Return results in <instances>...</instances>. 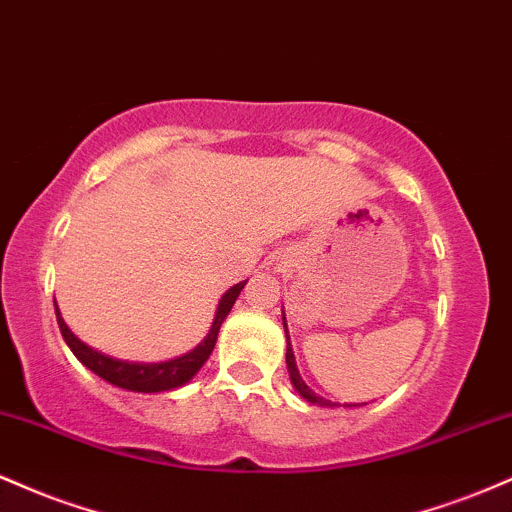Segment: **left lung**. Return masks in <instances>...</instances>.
Wrapping results in <instances>:
<instances>
[{
  "instance_id": "left-lung-1",
  "label": "left lung",
  "mask_w": 512,
  "mask_h": 512,
  "mask_svg": "<svg viewBox=\"0 0 512 512\" xmlns=\"http://www.w3.org/2000/svg\"><path fill=\"white\" fill-rule=\"evenodd\" d=\"M284 330H286V317H284ZM286 368H289L293 387H296V392L303 399H308L310 404H320V407H337V404L330 402V399L315 395V392L310 390L308 385H305V380L301 378V373H298V368H296V358H293V349H291V342H289V330H286ZM346 407H358V404H346Z\"/></svg>"
}]
</instances>
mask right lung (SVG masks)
I'll use <instances>...</instances> for the list:
<instances>
[{"instance_id": "add662e5", "label": "right lung", "mask_w": 512, "mask_h": 512, "mask_svg": "<svg viewBox=\"0 0 512 512\" xmlns=\"http://www.w3.org/2000/svg\"><path fill=\"white\" fill-rule=\"evenodd\" d=\"M248 284V279L240 281V284L231 286L226 293L221 296L219 308H216L214 322H211V330L207 337H204L202 344H197L195 349L187 351L178 358H170V361H161V363H137V361H120V358L105 356L101 351H96L93 346H88L81 342L76 334L69 330L67 322L62 320L60 308L55 303V313H57V325H60V332L67 342L72 354L79 358L81 363L88 370L103 378L105 383L122 387V390L129 392H166V390H175V387L190 383L192 378L197 375V370L207 363V358L211 356L216 346V337H219L221 322L226 320V315L231 313L233 303H236L238 293L243 291V286Z\"/></svg>"}]
</instances>
